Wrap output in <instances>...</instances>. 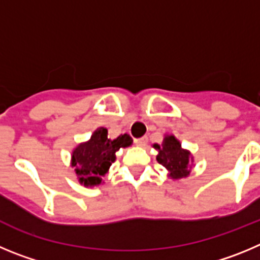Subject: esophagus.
Here are the masks:
<instances>
[{
  "label": "esophagus",
  "instance_id": "34e87169",
  "mask_svg": "<svg viewBox=\"0 0 260 260\" xmlns=\"http://www.w3.org/2000/svg\"><path fill=\"white\" fill-rule=\"evenodd\" d=\"M147 142V137L146 136H144V137H140V139H136L135 140V144L137 145V146H145Z\"/></svg>",
  "mask_w": 260,
  "mask_h": 260
}]
</instances>
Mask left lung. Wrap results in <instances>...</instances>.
<instances>
[{"label": "left lung", "mask_w": 260, "mask_h": 260, "mask_svg": "<svg viewBox=\"0 0 260 260\" xmlns=\"http://www.w3.org/2000/svg\"><path fill=\"white\" fill-rule=\"evenodd\" d=\"M153 147L158 150L156 160L168 171L171 179L180 180L189 176L193 158L190 151L182 149L180 141L174 135L165 136L163 144H154Z\"/></svg>", "instance_id": "obj_1"}]
</instances>
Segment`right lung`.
I'll use <instances>...</instances> for the list:
<instances>
[{"mask_svg": "<svg viewBox=\"0 0 260 260\" xmlns=\"http://www.w3.org/2000/svg\"><path fill=\"white\" fill-rule=\"evenodd\" d=\"M132 142L127 133L110 140L106 128H97L89 141L81 142L72 151L71 162L79 182L84 186L100 185L110 166L115 162L116 151L120 147L131 146Z\"/></svg>", "mask_w": 260, "mask_h": 260, "instance_id": "add662e5", "label": "right lung"}]
</instances>
